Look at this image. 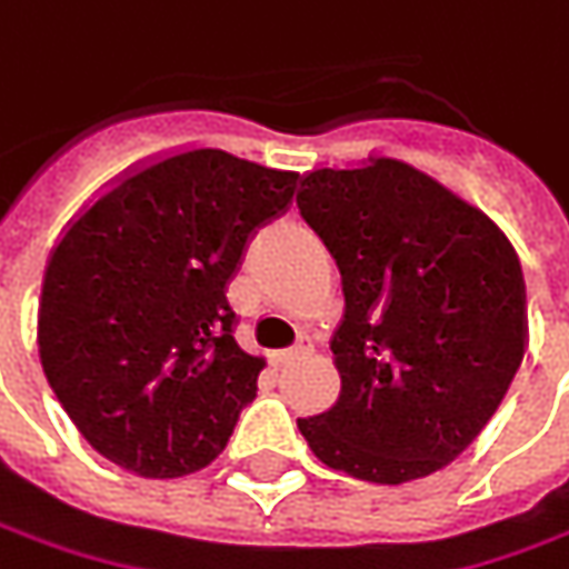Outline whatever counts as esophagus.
Returning <instances> with one entry per match:
<instances>
[{"mask_svg": "<svg viewBox=\"0 0 569 569\" xmlns=\"http://www.w3.org/2000/svg\"><path fill=\"white\" fill-rule=\"evenodd\" d=\"M310 348H313V345H310V339H307V336H297L295 345H288L284 351H278V358H274V361L278 363L295 361V358H300V355H310Z\"/></svg>", "mask_w": 569, "mask_h": 569, "instance_id": "1", "label": "esophagus"}]
</instances>
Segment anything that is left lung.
Segmentation results:
<instances>
[{
    "instance_id": "left-lung-1",
    "label": "left lung",
    "mask_w": 569,
    "mask_h": 569,
    "mask_svg": "<svg viewBox=\"0 0 569 569\" xmlns=\"http://www.w3.org/2000/svg\"><path fill=\"white\" fill-rule=\"evenodd\" d=\"M332 250L345 313L329 339L341 389L300 418L322 466L405 485L469 447L529 345L526 281L507 233L399 154L313 167L297 189Z\"/></svg>"
}]
</instances>
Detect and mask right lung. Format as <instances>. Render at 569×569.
Returning <instances> with one entry per match:
<instances>
[{
    "label": "right lung",
    "instance_id": "add662e5",
    "mask_svg": "<svg viewBox=\"0 0 569 569\" xmlns=\"http://www.w3.org/2000/svg\"><path fill=\"white\" fill-rule=\"evenodd\" d=\"M297 170L189 144L122 170L50 250L37 351L56 399L103 459L142 478L211 466L256 399L262 355L233 336L228 288Z\"/></svg>",
    "mask_w": 569,
    "mask_h": 569
}]
</instances>
